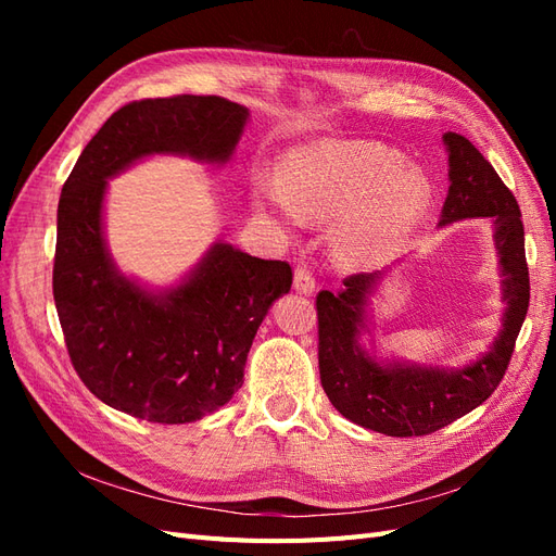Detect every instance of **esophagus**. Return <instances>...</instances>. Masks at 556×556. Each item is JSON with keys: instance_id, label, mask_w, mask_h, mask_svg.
Returning a JSON list of instances; mask_svg holds the SVG:
<instances>
[{"instance_id": "esophagus-1", "label": "esophagus", "mask_w": 556, "mask_h": 556, "mask_svg": "<svg viewBox=\"0 0 556 556\" xmlns=\"http://www.w3.org/2000/svg\"><path fill=\"white\" fill-rule=\"evenodd\" d=\"M294 290L299 294H313L315 292V278L306 266H296L294 271Z\"/></svg>"}]
</instances>
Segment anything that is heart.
<instances>
[{
    "label": "heart",
    "instance_id": "1",
    "mask_svg": "<svg viewBox=\"0 0 556 556\" xmlns=\"http://www.w3.org/2000/svg\"><path fill=\"white\" fill-rule=\"evenodd\" d=\"M255 201L292 223L339 220L336 257L364 268L410 237L429 206V180L380 143L325 141L294 150L282 178L260 176Z\"/></svg>",
    "mask_w": 556,
    "mask_h": 556
}]
</instances>
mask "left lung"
Segmentation results:
<instances>
[{
  "instance_id": "8db88e82",
  "label": "left lung",
  "mask_w": 556,
  "mask_h": 556,
  "mask_svg": "<svg viewBox=\"0 0 556 556\" xmlns=\"http://www.w3.org/2000/svg\"><path fill=\"white\" fill-rule=\"evenodd\" d=\"M443 143L450 188L439 225L466 217H490L494 225L506 313L490 350L462 368L380 362L362 345V336L368 333V306L387 271L350 276L341 292L317 294L319 380L331 406L350 422L396 439L439 431L490 399L506 376L529 311L525 225L517 199L466 137L447 131Z\"/></svg>"
}]
</instances>
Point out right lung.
Returning <instances> with one entry per match:
<instances>
[{
	"instance_id": "1",
	"label": "right lung",
	"mask_w": 556,
	"mask_h": 556,
	"mask_svg": "<svg viewBox=\"0 0 556 556\" xmlns=\"http://www.w3.org/2000/svg\"><path fill=\"white\" fill-rule=\"evenodd\" d=\"M248 109L223 97L141 99L83 150L58 206L53 296L72 364L106 406L160 425L197 422L241 390L252 339L292 288L288 262L217 241L174 288L148 290L104 239L109 178L150 155L227 164Z\"/></svg>"
}]
</instances>
